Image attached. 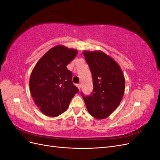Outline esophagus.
Here are the masks:
<instances>
[{"instance_id": "obj_1", "label": "esophagus", "mask_w": 160, "mask_h": 160, "mask_svg": "<svg viewBox=\"0 0 160 160\" xmlns=\"http://www.w3.org/2000/svg\"><path fill=\"white\" fill-rule=\"evenodd\" d=\"M77 88L79 89V90H80V89H81V85L80 84H77Z\"/></svg>"}]
</instances>
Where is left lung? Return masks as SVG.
I'll use <instances>...</instances> for the list:
<instances>
[{
  "label": "left lung",
  "instance_id": "left-lung-1",
  "mask_svg": "<svg viewBox=\"0 0 160 160\" xmlns=\"http://www.w3.org/2000/svg\"><path fill=\"white\" fill-rule=\"evenodd\" d=\"M83 53L91 72L93 89L91 95L82 96L91 115L103 119L122 100L125 84L123 71L118 62L103 51H85Z\"/></svg>",
  "mask_w": 160,
  "mask_h": 160
}]
</instances>
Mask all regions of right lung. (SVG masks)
Instances as JSON below:
<instances>
[{
  "label": "right lung",
  "instance_id": "add662e5",
  "mask_svg": "<svg viewBox=\"0 0 160 160\" xmlns=\"http://www.w3.org/2000/svg\"><path fill=\"white\" fill-rule=\"evenodd\" d=\"M77 54L76 49L57 45L38 60L32 71L29 81L31 96L47 116L55 118L65 112L78 93L72 84V72L67 68Z\"/></svg>",
  "mask_w": 160,
  "mask_h": 160
}]
</instances>
